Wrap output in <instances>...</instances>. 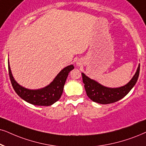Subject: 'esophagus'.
I'll return each mask as SVG.
<instances>
[{"instance_id":"34e87169","label":"esophagus","mask_w":146,"mask_h":146,"mask_svg":"<svg viewBox=\"0 0 146 146\" xmlns=\"http://www.w3.org/2000/svg\"><path fill=\"white\" fill-rule=\"evenodd\" d=\"M77 65L80 66V65H81V64H81V62H80V61H79V60H78V61H77Z\"/></svg>"}]
</instances>
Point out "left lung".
<instances>
[{"label": "left lung", "mask_w": 146, "mask_h": 146, "mask_svg": "<svg viewBox=\"0 0 146 146\" xmlns=\"http://www.w3.org/2000/svg\"><path fill=\"white\" fill-rule=\"evenodd\" d=\"M139 69L140 64L138 66L135 74L128 84L116 88H107L102 86L95 80L89 78L84 73H82L87 96L92 101L99 104H107L117 102L124 98L135 85L139 77Z\"/></svg>", "instance_id": "8db88e82"}]
</instances>
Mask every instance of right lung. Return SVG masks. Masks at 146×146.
<instances>
[{
  "mask_svg": "<svg viewBox=\"0 0 146 146\" xmlns=\"http://www.w3.org/2000/svg\"><path fill=\"white\" fill-rule=\"evenodd\" d=\"M8 68L13 88L20 98L29 104L36 106H50L60 99L69 73L74 69V67L71 64L64 67L48 86L38 90H29L20 86L13 76L9 62Z\"/></svg>",
  "mask_w": 146,
  "mask_h": 146,
  "instance_id": "obj_1",
  "label": "right lung"
}]
</instances>
